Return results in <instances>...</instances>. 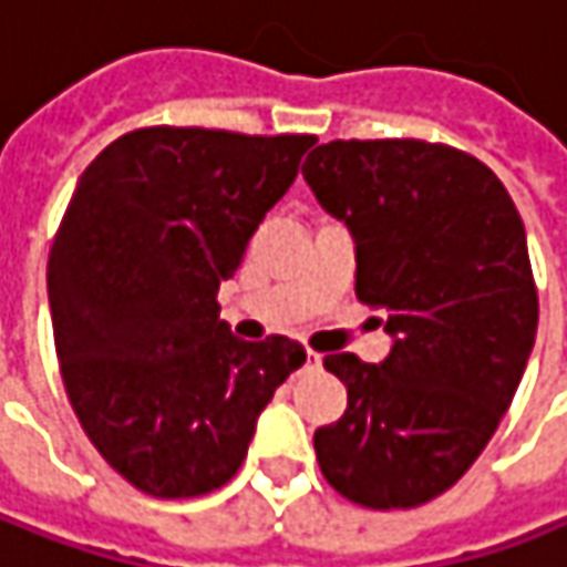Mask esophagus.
Returning <instances> with one entry per match:
<instances>
[{
	"label": "esophagus",
	"mask_w": 567,
	"mask_h": 567,
	"mask_svg": "<svg viewBox=\"0 0 567 567\" xmlns=\"http://www.w3.org/2000/svg\"><path fill=\"white\" fill-rule=\"evenodd\" d=\"M319 364H322V354H316V351L306 348V368H319Z\"/></svg>",
	"instance_id": "34e87169"
}]
</instances>
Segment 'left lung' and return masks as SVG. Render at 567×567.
Masks as SVG:
<instances>
[{"label":"left lung","mask_w":567,"mask_h":567,"mask_svg":"<svg viewBox=\"0 0 567 567\" xmlns=\"http://www.w3.org/2000/svg\"><path fill=\"white\" fill-rule=\"evenodd\" d=\"M303 177L348 225L354 293L393 336L381 364L326 354L348 410L316 429V458L351 504L420 506L474 465L526 371L539 322L526 228L497 174L449 144H319Z\"/></svg>","instance_id":"1"}]
</instances>
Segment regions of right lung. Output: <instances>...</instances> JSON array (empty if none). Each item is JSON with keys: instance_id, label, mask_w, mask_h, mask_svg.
<instances>
[{"instance_id": "right-lung-1", "label": "right lung", "mask_w": 567, "mask_h": 567, "mask_svg": "<svg viewBox=\"0 0 567 567\" xmlns=\"http://www.w3.org/2000/svg\"><path fill=\"white\" fill-rule=\"evenodd\" d=\"M312 144L138 128L70 196L48 261L61 378L96 452L142 494L228 484L274 390L306 361L287 336L235 339L216 293Z\"/></svg>"}]
</instances>
